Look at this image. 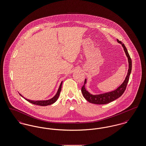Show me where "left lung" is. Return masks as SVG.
I'll use <instances>...</instances> for the list:
<instances>
[{
  "mask_svg": "<svg viewBox=\"0 0 146 146\" xmlns=\"http://www.w3.org/2000/svg\"><path fill=\"white\" fill-rule=\"evenodd\" d=\"M117 42L121 44L122 46L123 47L124 50L126 55L127 57V58H128L129 69H128V72L127 74V76L125 78V80L124 81L123 83L121 84V85L114 91H112L111 92L104 93L102 94L94 95L90 94L85 89V84L86 83V79H85L84 82V84L82 88V92L83 94L84 97L88 102L90 103L97 104H104L110 103L112 101H114L115 100L117 99L119 97H120L123 94V93L126 90L127 84L128 83L130 75L132 69V61H131V57L128 53V51L125 47V45L121 41H119L118 39H117Z\"/></svg>",
  "mask_w": 146,
  "mask_h": 146,
  "instance_id": "left-lung-1",
  "label": "left lung"
}]
</instances>
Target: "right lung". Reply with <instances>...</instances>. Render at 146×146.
<instances>
[{"mask_svg":"<svg viewBox=\"0 0 146 146\" xmlns=\"http://www.w3.org/2000/svg\"><path fill=\"white\" fill-rule=\"evenodd\" d=\"M62 82H61V83L60 85V87L58 88V90L57 91L55 96L54 97H52V98L48 100H45V101H32V100H29L27 98H24L26 100H27L28 102H29L30 103L32 104H36V105H38V106H48L50 104H52L54 103H55L56 101H57V100L58 99V98L60 96V92L61 91V88H62ZM20 95H21L22 97H23L21 94H20Z\"/></svg>","mask_w":146,"mask_h":146,"instance_id":"add662e5","label":"right lung"}]
</instances>
